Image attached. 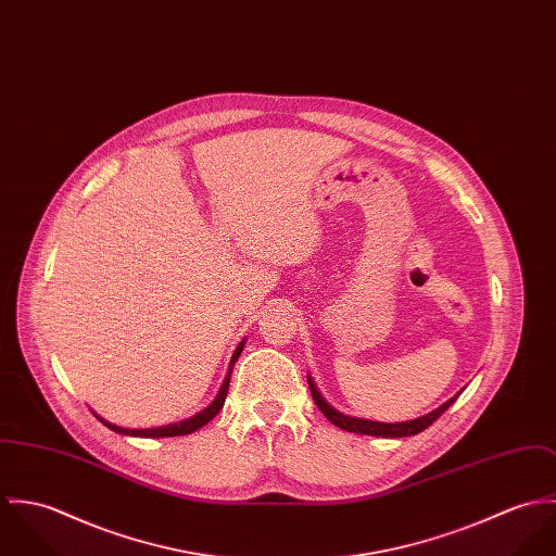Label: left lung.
Returning <instances> with one entry per match:
<instances>
[{"label": "left lung", "mask_w": 556, "mask_h": 556, "mask_svg": "<svg viewBox=\"0 0 556 556\" xmlns=\"http://www.w3.org/2000/svg\"><path fill=\"white\" fill-rule=\"evenodd\" d=\"M308 388H311V396L315 401V405L319 407V412L339 429L350 432H358V434H370V437H412L418 432L429 429L432 422L460 396V392H456L452 399H447L443 405H439L437 409H432L431 414L416 418V420H407V422H375V420H365V418H356V416H348L343 412H339L337 407H332L321 392L317 390L315 379L307 375Z\"/></svg>", "instance_id": "8db88e82"}]
</instances>
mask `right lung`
Here are the masks:
<instances>
[{"mask_svg": "<svg viewBox=\"0 0 556 556\" xmlns=\"http://www.w3.org/2000/svg\"><path fill=\"white\" fill-rule=\"evenodd\" d=\"M243 348H245V339H243V341L239 343V348L235 350L232 361H230V367H228V370H226V377H224V383H222V388H219L217 396L213 399V403H211L208 407H204L202 412H198L195 416L187 418V420L175 422V425H166V427H157V429H124V427H117V425H113V422L104 420V418H102L100 414H96V412H93V416H96L104 427H109L111 431L119 432V434H129V437H179V434H189V432L198 431V429H202L206 422H211V420L219 414V409L224 407L226 396H228V386H230L232 367H235V363L239 361V356H241Z\"/></svg>", "mask_w": 556, "mask_h": 556, "instance_id": "1", "label": "right lung"}]
</instances>
